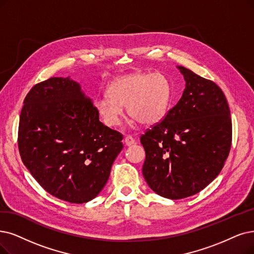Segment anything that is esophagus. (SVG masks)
<instances>
[{
  "label": "esophagus",
  "mask_w": 254,
  "mask_h": 254,
  "mask_svg": "<svg viewBox=\"0 0 254 254\" xmlns=\"http://www.w3.org/2000/svg\"><path fill=\"white\" fill-rule=\"evenodd\" d=\"M124 143L127 145V146H131L133 145L135 143V139L131 136V135H126L125 138H124Z\"/></svg>",
  "instance_id": "34e87169"
}]
</instances>
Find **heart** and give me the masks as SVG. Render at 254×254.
Masks as SVG:
<instances>
[{"mask_svg":"<svg viewBox=\"0 0 254 254\" xmlns=\"http://www.w3.org/2000/svg\"><path fill=\"white\" fill-rule=\"evenodd\" d=\"M171 102V84L161 73H133L120 77L107 88V95L95 100V108L108 127H117L124 117L145 126L154 125L166 116Z\"/></svg>","mask_w":254,"mask_h":254,"instance_id":"heart-1","label":"heart"}]
</instances>
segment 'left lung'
<instances>
[{
  "mask_svg": "<svg viewBox=\"0 0 254 254\" xmlns=\"http://www.w3.org/2000/svg\"><path fill=\"white\" fill-rule=\"evenodd\" d=\"M177 67L186 80L182 97L164 120L140 136L147 184L172 200L197 194L219 175L232 136L222 89L189 68Z\"/></svg>",
  "mask_w": 254,
  "mask_h": 254,
  "instance_id": "1",
  "label": "left lung"
}]
</instances>
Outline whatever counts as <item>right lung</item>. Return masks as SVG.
<instances>
[{"label": "right lung", "instance_id": "right-lung-1", "mask_svg": "<svg viewBox=\"0 0 254 254\" xmlns=\"http://www.w3.org/2000/svg\"><path fill=\"white\" fill-rule=\"evenodd\" d=\"M123 135L99 121L76 81L53 77L34 85L19 117L18 150L49 194L85 203L102 190L123 149Z\"/></svg>", "mask_w": 254, "mask_h": 254}]
</instances>
